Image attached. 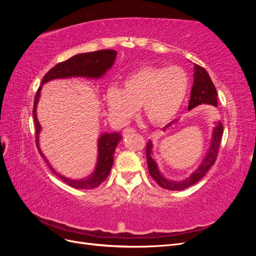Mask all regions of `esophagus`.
Listing matches in <instances>:
<instances>
[{"mask_svg":"<svg viewBox=\"0 0 256 256\" xmlns=\"http://www.w3.org/2000/svg\"><path fill=\"white\" fill-rule=\"evenodd\" d=\"M136 129H134V128H125L122 130V136H128L129 134H136Z\"/></svg>","mask_w":256,"mask_h":256,"instance_id":"esophagus-1","label":"esophagus"}]
</instances>
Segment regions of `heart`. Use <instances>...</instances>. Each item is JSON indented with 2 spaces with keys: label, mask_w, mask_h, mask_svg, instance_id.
Segmentation results:
<instances>
[{
  "label": "heart",
  "mask_w": 256,
  "mask_h": 256,
  "mask_svg": "<svg viewBox=\"0 0 256 256\" xmlns=\"http://www.w3.org/2000/svg\"><path fill=\"white\" fill-rule=\"evenodd\" d=\"M189 88L188 74L180 66H143L122 81L120 88L106 92L110 112L127 120L136 108L154 125L172 120L180 110Z\"/></svg>",
  "instance_id": "heart-1"
}]
</instances>
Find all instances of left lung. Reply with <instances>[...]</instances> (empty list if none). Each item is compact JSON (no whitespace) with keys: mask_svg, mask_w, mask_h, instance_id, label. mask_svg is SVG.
I'll list each match as a JSON object with an SVG mask.
<instances>
[{"mask_svg":"<svg viewBox=\"0 0 256 256\" xmlns=\"http://www.w3.org/2000/svg\"><path fill=\"white\" fill-rule=\"evenodd\" d=\"M193 78H194V80H193L188 110H192L193 108H196L202 104H212L216 108V106H218L216 90L210 79V76H209L208 72H206V69L194 64V74H193ZM172 122L168 124V125L164 128V131H166L170 126H171ZM222 134H223V126L221 122H218L212 131L210 147H209L207 154H205V158L203 159L202 164H200V166L196 168V171L193 172L187 180H182V182L168 180V178H166L160 173L156 161H154L152 157V141H148L146 145V158H147V166H148V172L150 176L154 180H156V182L160 186L161 188H164L168 190L180 191V190H184L191 187V186L196 184L200 180H202L208 172V170L214 166L216 157H218V152H219Z\"/></svg>","mask_w":256,"mask_h":256,"instance_id":"1","label":"left lung"}]
</instances>
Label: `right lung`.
<instances>
[{"label":"right lung","mask_w":256,"mask_h":256,"mask_svg":"<svg viewBox=\"0 0 256 256\" xmlns=\"http://www.w3.org/2000/svg\"><path fill=\"white\" fill-rule=\"evenodd\" d=\"M115 50H99L95 52H88L76 54V56L70 58L69 60L62 62L58 65L51 68L50 70L44 74L42 81V86L51 80L54 79H68L72 76H84V78H92V79H99L109 70L113 66L114 60L116 58ZM42 86L38 88L36 96L34 99V108H33V116L36 127V146L38 150L44 161L47 162L49 168L56 175L60 180H63L67 184L74 187L76 189H94L100 184H102L106 177L109 176L111 168L114 161V152L116 146H118L122 140V136L118 132L113 134H102L98 138V157H97V164L95 171L90 177L84 178V180H72L67 178L63 175L58 174L49 164L48 159L44 156L40 148V132L42 130V126L40 122L37 120L36 108L38 100H40Z\"/></svg>","instance_id":"add662e5"}]
</instances>
